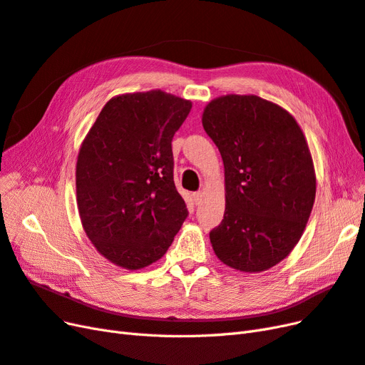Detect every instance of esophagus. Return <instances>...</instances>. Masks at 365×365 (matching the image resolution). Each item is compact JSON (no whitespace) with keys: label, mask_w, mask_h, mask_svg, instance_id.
Instances as JSON below:
<instances>
[{"label":"esophagus","mask_w":365,"mask_h":365,"mask_svg":"<svg viewBox=\"0 0 365 365\" xmlns=\"http://www.w3.org/2000/svg\"><path fill=\"white\" fill-rule=\"evenodd\" d=\"M192 198H194V202H195V205H200V203H202V198H203V194H202V192H195V194H192Z\"/></svg>","instance_id":"esophagus-1"}]
</instances>
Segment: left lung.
I'll use <instances>...</instances> for the list:
<instances>
[{
	"mask_svg": "<svg viewBox=\"0 0 365 365\" xmlns=\"http://www.w3.org/2000/svg\"><path fill=\"white\" fill-rule=\"evenodd\" d=\"M225 163L226 210L209 233L218 259L261 273L292 252L315 200L308 140L294 116L257 96H222L202 116Z\"/></svg>",
	"mask_w": 365,
	"mask_h": 365,
	"instance_id": "left-lung-1",
	"label": "left lung"
}]
</instances>
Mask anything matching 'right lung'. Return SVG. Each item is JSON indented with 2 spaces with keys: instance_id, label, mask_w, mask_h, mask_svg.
Wrapping results in <instances>:
<instances>
[{
  "instance_id": "obj_1",
  "label": "right lung",
  "mask_w": 365,
  "mask_h": 365,
  "mask_svg": "<svg viewBox=\"0 0 365 365\" xmlns=\"http://www.w3.org/2000/svg\"><path fill=\"white\" fill-rule=\"evenodd\" d=\"M192 108L160 89L106 103L76 165L81 226L97 252L125 269L167 253L187 217L173 178L171 140Z\"/></svg>"
}]
</instances>
